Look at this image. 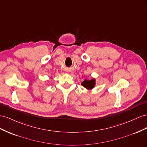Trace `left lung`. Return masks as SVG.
I'll return each instance as SVG.
<instances>
[{
    "label": "left lung",
    "mask_w": 147,
    "mask_h": 147,
    "mask_svg": "<svg viewBox=\"0 0 147 147\" xmlns=\"http://www.w3.org/2000/svg\"><path fill=\"white\" fill-rule=\"evenodd\" d=\"M82 86H83L85 88L87 89H91L92 88H94L95 84V79H91V80H87V79H86L84 81L81 83Z\"/></svg>",
    "instance_id": "left-lung-1"
}]
</instances>
